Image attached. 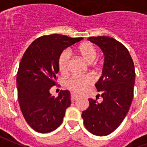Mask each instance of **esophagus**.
<instances>
[{"label":"esophagus","mask_w":147,"mask_h":147,"mask_svg":"<svg viewBox=\"0 0 147 147\" xmlns=\"http://www.w3.org/2000/svg\"><path fill=\"white\" fill-rule=\"evenodd\" d=\"M77 99H78V95H75V94H72V95H71V100H72V101L77 100Z\"/></svg>","instance_id":"obj_1"}]
</instances>
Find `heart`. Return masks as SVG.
I'll return each mask as SVG.
<instances>
[{
    "label": "heart",
    "mask_w": 147,
    "mask_h": 147,
    "mask_svg": "<svg viewBox=\"0 0 147 147\" xmlns=\"http://www.w3.org/2000/svg\"><path fill=\"white\" fill-rule=\"evenodd\" d=\"M76 53L84 62L92 63L97 58L98 52L95 47L89 42H84L78 46ZM69 53L67 51H63L60 54L58 59V67L62 75L68 73V66L69 62ZM95 80L90 75L86 76H73L66 84L67 89L77 94H81L88 87L92 86Z\"/></svg>",
    "instance_id": "obj_1"
}]
</instances>
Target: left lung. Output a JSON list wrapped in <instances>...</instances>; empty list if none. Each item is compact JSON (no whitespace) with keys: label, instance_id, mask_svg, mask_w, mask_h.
Here are the masks:
<instances>
[{"label":"left lung","instance_id":"left-lung-1","mask_svg":"<svg viewBox=\"0 0 147 147\" xmlns=\"http://www.w3.org/2000/svg\"><path fill=\"white\" fill-rule=\"evenodd\" d=\"M89 41L100 47L104 54L102 75L95 87L101 92V103L89 98L82 118L89 132L98 136L109 135L125 118L133 98L135 72L128 49L107 36L90 37ZM100 96V95H99Z\"/></svg>","mask_w":147,"mask_h":147}]
</instances>
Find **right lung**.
<instances>
[{"label": "right lung", "instance_id": "add662e5", "mask_svg": "<svg viewBox=\"0 0 147 147\" xmlns=\"http://www.w3.org/2000/svg\"><path fill=\"white\" fill-rule=\"evenodd\" d=\"M82 39L58 34L44 35L24 52L17 74L18 98L24 118L36 132H50L62 123L71 104L70 92L61 90L55 98L49 90L56 84L60 54Z\"/></svg>", "mask_w": 147, "mask_h": 147}]
</instances>
